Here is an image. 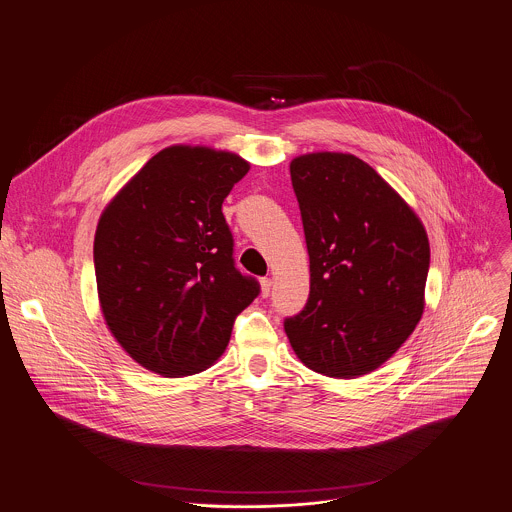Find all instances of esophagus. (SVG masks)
Returning <instances> with one entry per match:
<instances>
[{
    "instance_id": "obj_1",
    "label": "esophagus",
    "mask_w": 512,
    "mask_h": 512,
    "mask_svg": "<svg viewBox=\"0 0 512 512\" xmlns=\"http://www.w3.org/2000/svg\"><path fill=\"white\" fill-rule=\"evenodd\" d=\"M271 287H273V279H271V277H263V279H261V295H263V297H269Z\"/></svg>"
}]
</instances>
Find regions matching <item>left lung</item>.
Segmentation results:
<instances>
[{"label": "left lung", "mask_w": 512, "mask_h": 512, "mask_svg": "<svg viewBox=\"0 0 512 512\" xmlns=\"http://www.w3.org/2000/svg\"><path fill=\"white\" fill-rule=\"evenodd\" d=\"M309 253V297L283 327L297 358L329 378L390 360L424 311L430 245L406 201L354 154L291 160Z\"/></svg>", "instance_id": "8db88e82"}]
</instances>
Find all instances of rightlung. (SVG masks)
<instances>
[{"mask_svg": "<svg viewBox=\"0 0 512 512\" xmlns=\"http://www.w3.org/2000/svg\"><path fill=\"white\" fill-rule=\"evenodd\" d=\"M249 162L207 146L154 154L104 209L94 237L102 315L124 352L164 378L225 352L259 283L235 267L223 201Z\"/></svg>", "mask_w": 512, "mask_h": 512, "instance_id": "add662e5", "label": "right lung"}]
</instances>
